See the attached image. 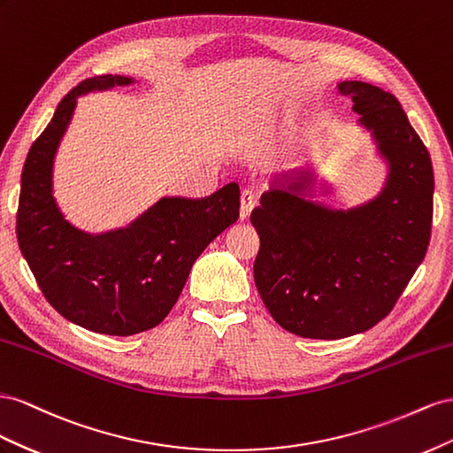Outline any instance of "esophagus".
Masks as SVG:
<instances>
[{"label":"esophagus","instance_id":"34e87169","mask_svg":"<svg viewBox=\"0 0 453 453\" xmlns=\"http://www.w3.org/2000/svg\"><path fill=\"white\" fill-rule=\"evenodd\" d=\"M256 193L252 189H244L241 193V219H249L250 212L256 206Z\"/></svg>","mask_w":453,"mask_h":453}]
</instances>
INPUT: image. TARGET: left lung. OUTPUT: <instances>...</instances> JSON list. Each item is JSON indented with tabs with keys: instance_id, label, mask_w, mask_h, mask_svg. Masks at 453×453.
<instances>
[{
	"instance_id": "1",
	"label": "left lung",
	"mask_w": 453,
	"mask_h": 453,
	"mask_svg": "<svg viewBox=\"0 0 453 453\" xmlns=\"http://www.w3.org/2000/svg\"><path fill=\"white\" fill-rule=\"evenodd\" d=\"M338 88L389 163L381 196L332 211L302 197L300 176L265 191L250 214L260 235L256 288L279 326L311 340L347 338L389 315L427 254L433 224L431 157L400 102L365 81Z\"/></svg>"
}]
</instances>
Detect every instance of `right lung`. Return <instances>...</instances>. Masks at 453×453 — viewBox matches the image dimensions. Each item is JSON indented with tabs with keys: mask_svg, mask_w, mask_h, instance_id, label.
Returning <instances> with one entry per match:
<instances>
[{
	"mask_svg": "<svg viewBox=\"0 0 453 453\" xmlns=\"http://www.w3.org/2000/svg\"><path fill=\"white\" fill-rule=\"evenodd\" d=\"M123 75L73 87L24 161L17 211L22 256L45 300L73 325L133 335L157 326L182 294L201 252L239 219L235 182L203 199L165 197L118 231L88 235L70 226L53 197V159L80 95L128 85Z\"/></svg>",
	"mask_w": 453,
	"mask_h": 453,
	"instance_id": "obj_1",
	"label": "right lung"
}]
</instances>
